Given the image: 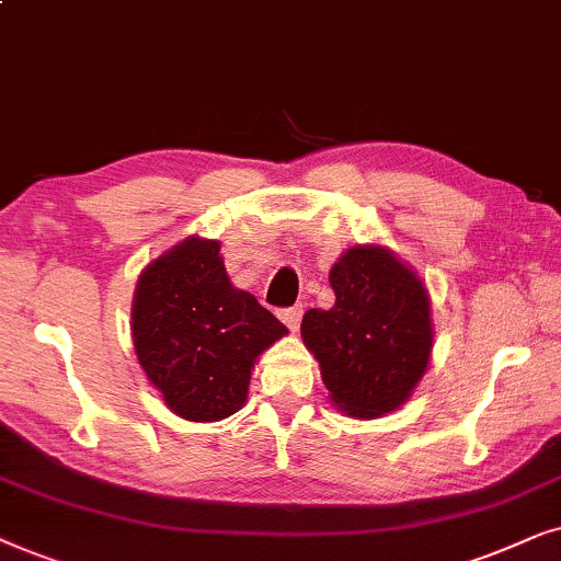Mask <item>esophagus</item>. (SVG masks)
Wrapping results in <instances>:
<instances>
[{
	"instance_id": "obj_1",
	"label": "esophagus",
	"mask_w": 561,
	"mask_h": 561,
	"mask_svg": "<svg viewBox=\"0 0 561 561\" xmlns=\"http://www.w3.org/2000/svg\"><path fill=\"white\" fill-rule=\"evenodd\" d=\"M279 318H282V323H285L289 331H297V328H300V320H302V308L300 305H295V308H287V310H282L279 312Z\"/></svg>"
}]
</instances>
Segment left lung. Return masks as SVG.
Masks as SVG:
<instances>
[{
    "instance_id": "left-lung-1",
    "label": "left lung",
    "mask_w": 561,
    "mask_h": 561,
    "mask_svg": "<svg viewBox=\"0 0 561 561\" xmlns=\"http://www.w3.org/2000/svg\"><path fill=\"white\" fill-rule=\"evenodd\" d=\"M335 305L302 318L333 405L354 417L398 410L428 367L431 300L408 264L382 245H354L331 268Z\"/></svg>"
}]
</instances>
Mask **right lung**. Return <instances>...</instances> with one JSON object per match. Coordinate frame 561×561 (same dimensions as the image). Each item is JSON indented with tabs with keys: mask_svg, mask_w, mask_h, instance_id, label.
Wrapping results in <instances>:
<instances>
[{
	"mask_svg": "<svg viewBox=\"0 0 561 561\" xmlns=\"http://www.w3.org/2000/svg\"><path fill=\"white\" fill-rule=\"evenodd\" d=\"M133 346L171 413L207 423L238 413L256 358L287 328L230 285L220 243L190 236L140 274Z\"/></svg>",
	"mask_w": 561,
	"mask_h": 561,
	"instance_id": "add662e5",
	"label": "right lung"
}]
</instances>
